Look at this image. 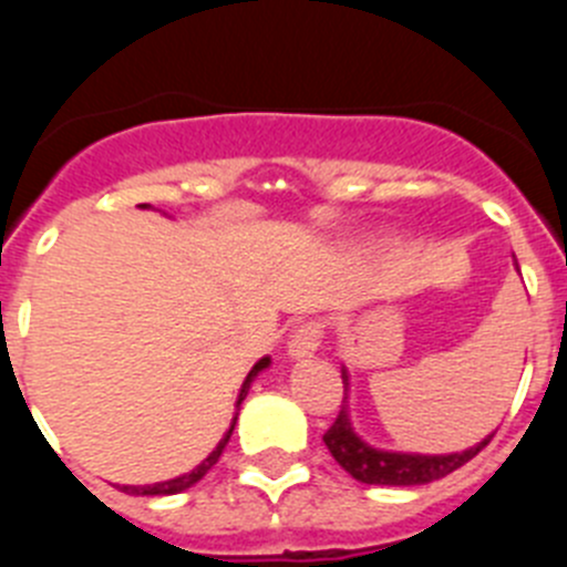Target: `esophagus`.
Segmentation results:
<instances>
[{
	"label": "esophagus",
	"instance_id": "esophagus-1",
	"mask_svg": "<svg viewBox=\"0 0 567 567\" xmlns=\"http://www.w3.org/2000/svg\"><path fill=\"white\" fill-rule=\"evenodd\" d=\"M321 338H324V321L321 319L301 321L288 341L290 358H310L316 349L321 347Z\"/></svg>",
	"mask_w": 567,
	"mask_h": 567
}]
</instances>
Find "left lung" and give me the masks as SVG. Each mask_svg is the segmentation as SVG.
I'll use <instances>...</instances> for the list:
<instances>
[{
	"label": "left lung",
	"instance_id": "obj_1",
	"mask_svg": "<svg viewBox=\"0 0 567 567\" xmlns=\"http://www.w3.org/2000/svg\"><path fill=\"white\" fill-rule=\"evenodd\" d=\"M343 385H347V374H341ZM347 391V389H343ZM347 403V396H343ZM492 436H486L484 442L470 447L464 453H451V456H411V453H385L374 451L369 444H363L355 436L352 425H349L347 405H341L336 422L327 427L324 444L327 451L332 453L338 464L347 470L355 481L363 484H383V486H416L427 484V481H439L444 475H451L453 470H458L462 464H467L470 458L478 456L489 444Z\"/></svg>",
	"mask_w": 567,
	"mask_h": 567
}]
</instances>
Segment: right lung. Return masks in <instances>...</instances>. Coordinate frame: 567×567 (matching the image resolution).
<instances>
[{
	"label": "right lung",
	"mask_w": 567,
	"mask_h": 567,
	"mask_svg": "<svg viewBox=\"0 0 567 567\" xmlns=\"http://www.w3.org/2000/svg\"><path fill=\"white\" fill-rule=\"evenodd\" d=\"M268 367V358H262V361L257 363V367L251 369V372H248V378H246V383H243V389H240V396H237V409H240V403H243V396L248 394V385H251V380H254V374L257 372H262V369ZM231 431H235V422H231V427H229V433H226L224 439H220V444L218 447H215V451L209 453V458H206L204 464H200V467H195L193 473H187V475H182V478H173V481H164V484H147V486H123V492H131V495H176V492H184L187 489V486H193L195 481H200L204 478L206 473H209L212 467H215V462H218L220 458V453H224V447H226V442H229V436H231Z\"/></svg>",
	"instance_id": "obj_1"
}]
</instances>
